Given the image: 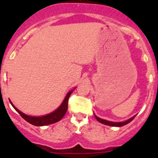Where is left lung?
<instances>
[{"instance_id": "8db88e82", "label": "left lung", "mask_w": 158, "mask_h": 158, "mask_svg": "<svg viewBox=\"0 0 158 158\" xmlns=\"http://www.w3.org/2000/svg\"><path fill=\"white\" fill-rule=\"evenodd\" d=\"M96 118L97 119V121L103 124H105V125H107V126H111V127H123L124 125H126V124L129 123H131V121L133 120L134 118H135V116H133L132 118H129L128 120L127 121H124V122H121V123H114V122H109V121H107V120H104V119H102V118H98V117L95 115Z\"/></svg>"}]
</instances>
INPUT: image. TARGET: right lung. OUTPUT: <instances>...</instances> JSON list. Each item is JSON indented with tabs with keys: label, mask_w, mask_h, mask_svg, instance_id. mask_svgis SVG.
<instances>
[{
	"label": "right lung",
	"mask_w": 158,
	"mask_h": 158,
	"mask_svg": "<svg viewBox=\"0 0 158 158\" xmlns=\"http://www.w3.org/2000/svg\"><path fill=\"white\" fill-rule=\"evenodd\" d=\"M73 91H70L68 93V94L65 96V100L62 102V104H61V106L58 107L56 111H54V112L51 113V114H48L47 115H43V116L41 117H34L25 115V114L22 113L20 111H19L16 107H14L13 104H12V102H10V103L12 105V107L17 111V112L19 113V115H21L22 118H24L25 120L28 122L29 123L32 124L34 126H46V125H49V124H52L54 123L58 122V121L61 120L63 118V116L65 115V113H66L67 109H68V101H69V96H70Z\"/></svg>",
	"instance_id": "add662e5"
}]
</instances>
